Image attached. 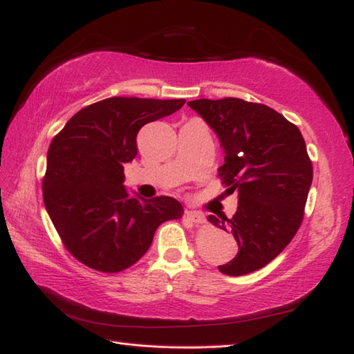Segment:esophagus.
<instances>
[{"label":"esophagus","instance_id":"obj_1","mask_svg":"<svg viewBox=\"0 0 354 354\" xmlns=\"http://www.w3.org/2000/svg\"><path fill=\"white\" fill-rule=\"evenodd\" d=\"M185 216H187V220H190L192 223H195V224H204L205 223V216L203 214H199V212H195V210L185 212Z\"/></svg>","mask_w":354,"mask_h":354}]
</instances>
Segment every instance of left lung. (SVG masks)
Returning <instances> with one entry per match:
<instances>
[{
    "label": "left lung",
    "mask_w": 354,
    "mask_h": 354,
    "mask_svg": "<svg viewBox=\"0 0 354 354\" xmlns=\"http://www.w3.org/2000/svg\"><path fill=\"white\" fill-rule=\"evenodd\" d=\"M216 133L224 150L218 176L226 194H239L232 218L207 220L230 230L239 244L232 260L218 266L244 275L266 266L294 239L313 183V164L297 127L263 104L235 97L187 102Z\"/></svg>",
    "instance_id": "left-lung-1"
}]
</instances>
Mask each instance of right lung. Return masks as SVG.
I'll list each match as a JSON object with an SVG mask.
<instances>
[{"label":"right lung","instance_id":"add662e5","mask_svg":"<svg viewBox=\"0 0 354 354\" xmlns=\"http://www.w3.org/2000/svg\"><path fill=\"white\" fill-rule=\"evenodd\" d=\"M184 99L110 97L74 114L48 150L43 201L69 254L100 272H120L147 250L159 224L184 214L170 196H130L124 165L138 155L136 136L170 115Z\"/></svg>","mask_w":354,"mask_h":354}]
</instances>
